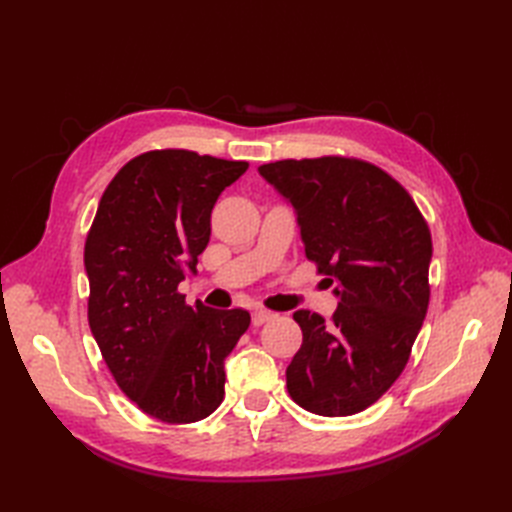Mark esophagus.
<instances>
[{
	"instance_id": "34e87169",
	"label": "esophagus",
	"mask_w": 512,
	"mask_h": 512,
	"mask_svg": "<svg viewBox=\"0 0 512 512\" xmlns=\"http://www.w3.org/2000/svg\"><path fill=\"white\" fill-rule=\"evenodd\" d=\"M275 318V314L273 312H269V309H254L252 312V324L254 327H260V324H265V322H269V320H273Z\"/></svg>"
}]
</instances>
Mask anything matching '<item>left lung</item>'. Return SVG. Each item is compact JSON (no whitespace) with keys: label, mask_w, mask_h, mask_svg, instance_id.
Listing matches in <instances>:
<instances>
[{"label":"left lung","mask_w":512,"mask_h":512,"mask_svg":"<svg viewBox=\"0 0 512 512\" xmlns=\"http://www.w3.org/2000/svg\"><path fill=\"white\" fill-rule=\"evenodd\" d=\"M260 175L297 209L305 256L337 284L327 322L292 318L303 344L286 369L307 412L369 408L404 371L429 305L431 232L408 190L376 164L344 156L262 164Z\"/></svg>","instance_id":"obj_1"}]
</instances>
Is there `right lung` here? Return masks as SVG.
Listing matches in <instances>:
<instances>
[{"label": "right lung", "instance_id": "right-lung-1", "mask_svg": "<svg viewBox=\"0 0 512 512\" xmlns=\"http://www.w3.org/2000/svg\"><path fill=\"white\" fill-rule=\"evenodd\" d=\"M247 162L153 149L123 164L85 241L87 318L119 389L164 423H196L224 399V359L250 327L245 309L185 303L215 200Z\"/></svg>", "mask_w": 512, "mask_h": 512}]
</instances>
